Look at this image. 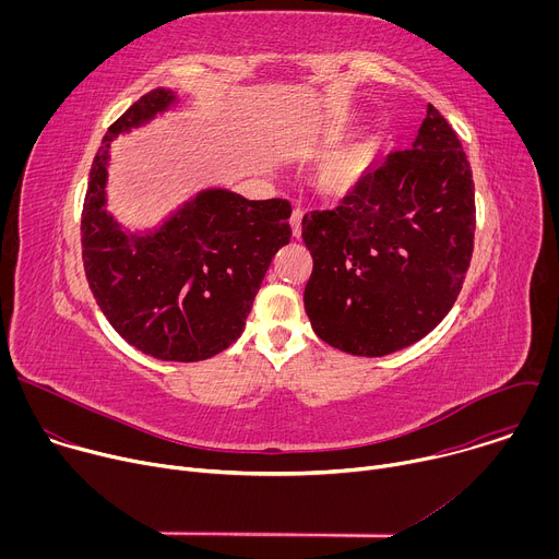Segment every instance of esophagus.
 <instances>
[{
    "label": "esophagus",
    "instance_id": "1",
    "mask_svg": "<svg viewBox=\"0 0 559 559\" xmlns=\"http://www.w3.org/2000/svg\"><path fill=\"white\" fill-rule=\"evenodd\" d=\"M289 223H292V234H294V238H300V223H302V212H300V210H294V212H292V218H289Z\"/></svg>",
    "mask_w": 559,
    "mask_h": 559
}]
</instances>
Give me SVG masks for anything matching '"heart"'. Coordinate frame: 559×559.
<instances>
[{"label":"heart","instance_id":"obj_1","mask_svg":"<svg viewBox=\"0 0 559 559\" xmlns=\"http://www.w3.org/2000/svg\"><path fill=\"white\" fill-rule=\"evenodd\" d=\"M373 166V150L369 145H354L336 152L318 170V186L330 197H349L367 179Z\"/></svg>","mask_w":559,"mask_h":559}]
</instances>
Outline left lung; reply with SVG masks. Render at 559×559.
<instances>
[{
	"label": "left lung",
	"mask_w": 559,
	"mask_h": 559,
	"mask_svg": "<svg viewBox=\"0 0 559 559\" xmlns=\"http://www.w3.org/2000/svg\"><path fill=\"white\" fill-rule=\"evenodd\" d=\"M473 231L471 166L429 104L409 150L391 152L336 210L302 216L313 259L305 311L316 336L367 358L418 343L462 289Z\"/></svg>",
	"instance_id": "1"
}]
</instances>
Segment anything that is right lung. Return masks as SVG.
Instances as JSON below:
<instances>
[{"instance_id":"obj_1","label":"right lung","mask_w":559,"mask_h":559,"mask_svg":"<svg viewBox=\"0 0 559 559\" xmlns=\"http://www.w3.org/2000/svg\"><path fill=\"white\" fill-rule=\"evenodd\" d=\"M170 104L175 93L156 88L108 128L84 199L82 259L97 305L123 341L158 360L197 362L243 334L274 254L289 243L292 205L203 190L154 234L121 231L104 207L110 141Z\"/></svg>"}]
</instances>
